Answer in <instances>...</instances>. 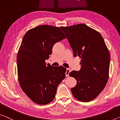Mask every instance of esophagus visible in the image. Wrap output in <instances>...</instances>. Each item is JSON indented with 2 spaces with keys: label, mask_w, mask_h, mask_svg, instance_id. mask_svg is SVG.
<instances>
[{
  "label": "esophagus",
  "mask_w": 120,
  "mask_h": 120,
  "mask_svg": "<svg viewBox=\"0 0 120 120\" xmlns=\"http://www.w3.org/2000/svg\"><path fill=\"white\" fill-rule=\"evenodd\" d=\"M70 72V69L69 68L67 69V70H66V77H68L69 76V73Z\"/></svg>",
  "instance_id": "34e87169"
}]
</instances>
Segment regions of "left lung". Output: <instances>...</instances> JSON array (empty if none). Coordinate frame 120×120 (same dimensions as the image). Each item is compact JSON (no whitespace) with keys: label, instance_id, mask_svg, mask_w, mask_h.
<instances>
[{"label":"left lung","instance_id":"1","mask_svg":"<svg viewBox=\"0 0 120 120\" xmlns=\"http://www.w3.org/2000/svg\"><path fill=\"white\" fill-rule=\"evenodd\" d=\"M74 52L81 59L80 70L69 76L77 84L71 90L78 100L86 102L95 99L104 89L109 78L110 54L101 34L84 24L61 27Z\"/></svg>","mask_w":120,"mask_h":120}]
</instances>
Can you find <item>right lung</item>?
Returning a JSON list of instances; mask_svg holds the SVG:
<instances>
[{"label": "right lung", "mask_w": 120, "mask_h": 120, "mask_svg": "<svg viewBox=\"0 0 120 120\" xmlns=\"http://www.w3.org/2000/svg\"><path fill=\"white\" fill-rule=\"evenodd\" d=\"M66 38L59 27L40 25L24 36L17 56L18 77L23 92L34 103L45 105L55 97L66 69L46 64L53 46Z\"/></svg>", "instance_id": "1"}]
</instances>
